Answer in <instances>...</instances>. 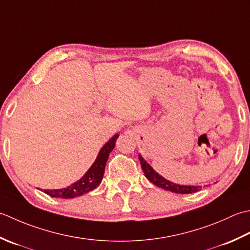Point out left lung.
<instances>
[{
	"mask_svg": "<svg viewBox=\"0 0 250 250\" xmlns=\"http://www.w3.org/2000/svg\"><path fill=\"white\" fill-rule=\"evenodd\" d=\"M138 157H139L142 170H144V172H145V176L147 178V180H150L156 187L162 188V189H164L166 191L179 193V194H189V193H194V192H197L201 190L202 187L177 185V183H174V182L165 179L164 177H162L160 174H157L153 168L149 165V163H147L140 154Z\"/></svg>",
	"mask_w": 250,
	"mask_h": 250,
	"instance_id": "left-lung-1",
	"label": "left lung"
}]
</instances>
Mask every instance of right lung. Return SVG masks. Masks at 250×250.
I'll return each mask as SVG.
<instances>
[{
    "label": "right lung",
    "mask_w": 250,
    "mask_h": 250,
    "mask_svg": "<svg viewBox=\"0 0 250 250\" xmlns=\"http://www.w3.org/2000/svg\"><path fill=\"white\" fill-rule=\"evenodd\" d=\"M119 134L114 135L112 138L106 142V144L101 147L97 159L95 160L94 164L89 167V169L85 172L84 176L72 185L63 188V189H56V190H41L47 195L52 197L59 198H73L76 196H81L96 189L100 185L101 180L104 178V168L106 161L109 159L111 151L114 149L115 141L119 138ZM40 190V189H39Z\"/></svg>",
    "instance_id": "add662e5"
}]
</instances>
